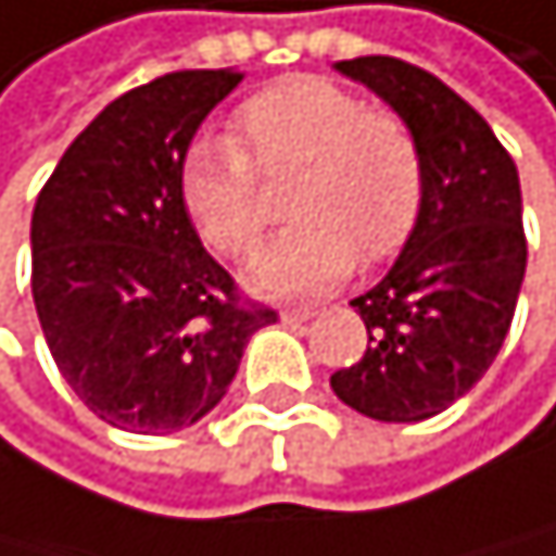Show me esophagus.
<instances>
[{"mask_svg": "<svg viewBox=\"0 0 556 556\" xmlns=\"http://www.w3.org/2000/svg\"><path fill=\"white\" fill-rule=\"evenodd\" d=\"M311 315H315L311 307H283V311H280V318H283L287 325H301V321H307Z\"/></svg>", "mask_w": 556, "mask_h": 556, "instance_id": "1", "label": "esophagus"}]
</instances>
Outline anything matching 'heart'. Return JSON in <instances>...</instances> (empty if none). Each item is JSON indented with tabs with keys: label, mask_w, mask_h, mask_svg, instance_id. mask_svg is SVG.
Segmentation results:
<instances>
[{
	"label": "heart",
	"mask_w": 556,
	"mask_h": 556,
	"mask_svg": "<svg viewBox=\"0 0 556 556\" xmlns=\"http://www.w3.org/2000/svg\"><path fill=\"white\" fill-rule=\"evenodd\" d=\"M235 144L203 138L179 165V200L197 235L245 255L263 235L258 176L301 168L290 217L301 220L252 258L258 290L307 298L359 263H383L412 238L426 200V162L397 113L321 75H290L231 116Z\"/></svg>",
	"instance_id": "heart-1"
}]
</instances>
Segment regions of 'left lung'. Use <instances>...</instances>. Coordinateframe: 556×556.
Returning a JSON list of instances; mask_svg holds the SVG:
<instances>
[{"label": "left lung", "instance_id": "1", "mask_svg": "<svg viewBox=\"0 0 556 556\" xmlns=\"http://www.w3.org/2000/svg\"><path fill=\"white\" fill-rule=\"evenodd\" d=\"M336 68L412 127L426 200L391 273L353 298L366 353L332 374V391L377 422H422L488 374L513 325L526 276L519 173L484 116L426 68L388 54Z\"/></svg>", "mask_w": 556, "mask_h": 556}]
</instances>
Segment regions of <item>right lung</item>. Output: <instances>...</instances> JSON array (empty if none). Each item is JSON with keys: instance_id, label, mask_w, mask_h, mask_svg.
I'll return each mask as SVG.
<instances>
[{"instance_id": "obj_1", "label": "right lung", "mask_w": 556, "mask_h": 556, "mask_svg": "<svg viewBox=\"0 0 556 556\" xmlns=\"http://www.w3.org/2000/svg\"><path fill=\"white\" fill-rule=\"evenodd\" d=\"M235 68L151 78L78 134L34 207V304L61 377L103 422L159 435L200 422L276 311L238 293L179 200L197 127Z\"/></svg>"}]
</instances>
